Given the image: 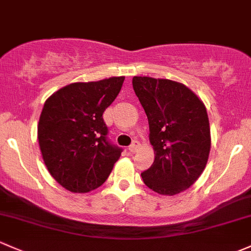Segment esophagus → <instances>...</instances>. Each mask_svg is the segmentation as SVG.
Segmentation results:
<instances>
[{
    "instance_id": "esophagus-1",
    "label": "esophagus",
    "mask_w": 251,
    "mask_h": 251,
    "mask_svg": "<svg viewBox=\"0 0 251 251\" xmlns=\"http://www.w3.org/2000/svg\"><path fill=\"white\" fill-rule=\"evenodd\" d=\"M138 148H139V143L137 141H133V143L131 144L130 147H128V150H130L131 152H136L137 150H138Z\"/></svg>"
}]
</instances>
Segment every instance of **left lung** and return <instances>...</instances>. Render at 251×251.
Instances as JSON below:
<instances>
[{
    "label": "left lung",
    "instance_id": "1",
    "mask_svg": "<svg viewBox=\"0 0 251 251\" xmlns=\"http://www.w3.org/2000/svg\"><path fill=\"white\" fill-rule=\"evenodd\" d=\"M133 90L149 121L155 151L151 167L141 173L160 195L179 194L201 176L210 151L207 109L184 84L168 79L133 77Z\"/></svg>",
    "mask_w": 251,
    "mask_h": 251
}]
</instances>
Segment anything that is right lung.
<instances>
[{"label": "right lung", "instance_id": "right-lung-1", "mask_svg": "<svg viewBox=\"0 0 251 251\" xmlns=\"http://www.w3.org/2000/svg\"><path fill=\"white\" fill-rule=\"evenodd\" d=\"M125 77L73 83L52 94L38 123V143L52 178L72 192H89L104 183L123 149L107 138L103 120Z\"/></svg>", "mask_w": 251, "mask_h": 251}]
</instances>
